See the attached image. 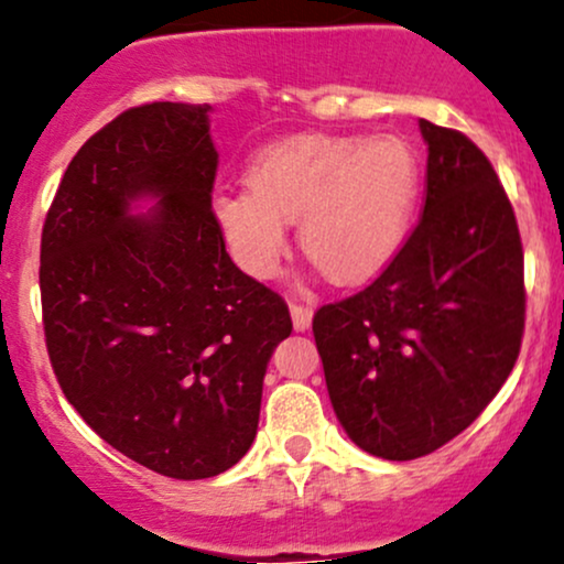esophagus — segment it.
I'll list each match as a JSON object with an SVG mask.
<instances>
[{
    "label": "esophagus",
    "mask_w": 564,
    "mask_h": 564,
    "mask_svg": "<svg viewBox=\"0 0 564 564\" xmlns=\"http://www.w3.org/2000/svg\"><path fill=\"white\" fill-rule=\"evenodd\" d=\"M291 321H294L296 332H304V328H310V321H313V307L304 302H291Z\"/></svg>",
    "instance_id": "34e87169"
}]
</instances>
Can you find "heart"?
Returning a JSON list of instances; mask_svg holds the SVG:
<instances>
[{
    "instance_id": "obj_1",
    "label": "heart",
    "mask_w": 564,
    "mask_h": 564,
    "mask_svg": "<svg viewBox=\"0 0 564 564\" xmlns=\"http://www.w3.org/2000/svg\"><path fill=\"white\" fill-rule=\"evenodd\" d=\"M249 187L212 196L232 260L249 275L278 273L300 219L307 257L334 281H360L403 246L422 196V166L398 134H302L262 148Z\"/></svg>"
}]
</instances>
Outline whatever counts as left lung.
<instances>
[{"label": "left lung", "mask_w": 564, "mask_h": 564, "mask_svg": "<svg viewBox=\"0 0 564 564\" xmlns=\"http://www.w3.org/2000/svg\"><path fill=\"white\" fill-rule=\"evenodd\" d=\"M424 212L381 273L313 318L328 398L355 445L411 462L443 448L496 398L525 332V257L488 156L419 121Z\"/></svg>", "instance_id": "8db88e82"}]
</instances>
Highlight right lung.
I'll use <instances>...</instances> for the list:
<instances>
[{
	"mask_svg": "<svg viewBox=\"0 0 564 564\" xmlns=\"http://www.w3.org/2000/svg\"><path fill=\"white\" fill-rule=\"evenodd\" d=\"M209 106L129 108L70 159L42 228L50 364L93 430L142 467L204 480L251 448L286 302L232 264L212 217ZM156 195L132 218L134 197Z\"/></svg>",
	"mask_w": 564,
	"mask_h": 564,
	"instance_id": "1",
	"label": "right lung"
}]
</instances>
